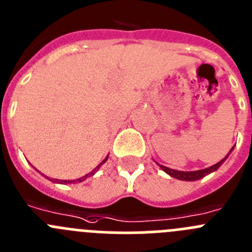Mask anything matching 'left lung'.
Here are the masks:
<instances>
[{"label": "left lung", "instance_id": "1", "mask_svg": "<svg viewBox=\"0 0 252 252\" xmlns=\"http://www.w3.org/2000/svg\"><path fill=\"white\" fill-rule=\"evenodd\" d=\"M232 150H234V147L230 150V152L226 155V158H222L220 162L215 163L214 166H210V167H207V168H204V170H197V171H177V170H172V168H168V167H166V166L158 165H158L160 166L161 168H162L166 174H168L170 176L175 177V179L184 180V181H196V180L202 179V177H205L206 175H209V174H211V172L216 171V170H218V168L220 167V166L222 165L223 162H225V160L228 158V155L231 154Z\"/></svg>", "mask_w": 252, "mask_h": 252}]
</instances>
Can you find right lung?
Listing matches in <instances>:
<instances>
[{"label": "right lung", "mask_w": 252, "mask_h": 252, "mask_svg": "<svg viewBox=\"0 0 252 252\" xmlns=\"http://www.w3.org/2000/svg\"><path fill=\"white\" fill-rule=\"evenodd\" d=\"M107 158H108V156H107V158H105V160L102 161V162L100 163V165L97 166V167L94 168V170H92V171L90 172V174L85 175L84 177H80V179H77V180H61V181H60V180H57V179H55V182H60V184H75V182H81V181H84V180H86V179H87V176H92V175H94V172L97 171V170H98V168H100V166L102 165V163H105L106 161H107Z\"/></svg>", "instance_id": "add662e5"}]
</instances>
